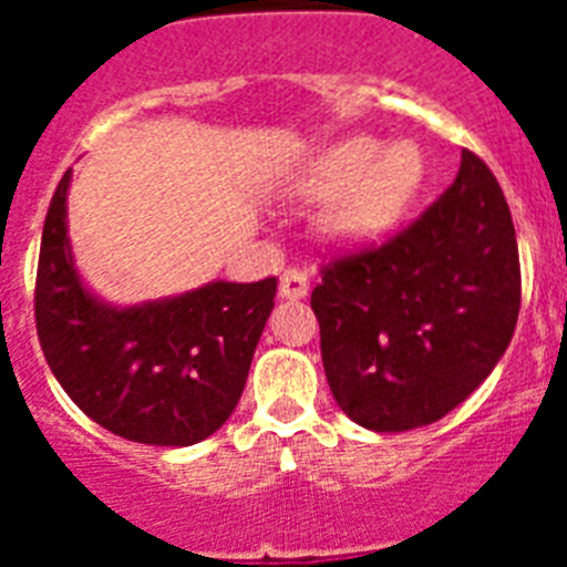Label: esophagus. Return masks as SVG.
Returning a JSON list of instances; mask_svg holds the SVG:
<instances>
[{
  "label": "esophagus",
  "instance_id": "1",
  "mask_svg": "<svg viewBox=\"0 0 567 567\" xmlns=\"http://www.w3.org/2000/svg\"><path fill=\"white\" fill-rule=\"evenodd\" d=\"M278 295L284 300H300L309 295V280L307 275L298 272V269H287V272L280 275V287Z\"/></svg>",
  "mask_w": 567,
  "mask_h": 567
}]
</instances>
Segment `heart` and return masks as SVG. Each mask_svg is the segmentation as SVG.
<instances>
[{
  "mask_svg": "<svg viewBox=\"0 0 567 567\" xmlns=\"http://www.w3.org/2000/svg\"><path fill=\"white\" fill-rule=\"evenodd\" d=\"M425 153L417 142L385 144L352 135L318 150L284 182L298 204H327L320 233L338 249H372L398 233L425 187Z\"/></svg>",
  "mask_w": 567,
  "mask_h": 567,
  "instance_id": "obj_1",
  "label": "heart"
}]
</instances>
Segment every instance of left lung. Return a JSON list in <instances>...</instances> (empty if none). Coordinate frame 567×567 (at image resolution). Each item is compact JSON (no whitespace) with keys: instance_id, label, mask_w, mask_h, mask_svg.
I'll return each mask as SVG.
<instances>
[{"instance_id":"1","label":"left lung","mask_w":567,"mask_h":567,"mask_svg":"<svg viewBox=\"0 0 567 567\" xmlns=\"http://www.w3.org/2000/svg\"><path fill=\"white\" fill-rule=\"evenodd\" d=\"M312 309L346 417L380 434L445 417L517 327V233L494 173L463 150L454 184L417 224L323 269Z\"/></svg>"}]
</instances>
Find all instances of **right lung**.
<instances>
[{
	"label": "right lung",
	"instance_id": "right-lung-1",
	"mask_svg": "<svg viewBox=\"0 0 567 567\" xmlns=\"http://www.w3.org/2000/svg\"><path fill=\"white\" fill-rule=\"evenodd\" d=\"M64 173L44 218L37 332L68 398L107 432L144 445L202 443L229 420L247 385L278 280H209L142 303H110L76 267Z\"/></svg>",
	"mask_w": 567,
	"mask_h": 567
}]
</instances>
